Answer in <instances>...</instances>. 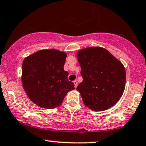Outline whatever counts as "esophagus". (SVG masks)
Wrapping results in <instances>:
<instances>
[{
    "mask_svg": "<svg viewBox=\"0 0 146 146\" xmlns=\"http://www.w3.org/2000/svg\"><path fill=\"white\" fill-rule=\"evenodd\" d=\"M73 84H74V85H75V88H76L77 86H78V82H77L76 80L73 81Z\"/></svg>",
    "mask_w": 146,
    "mask_h": 146,
    "instance_id": "obj_1",
    "label": "esophagus"
}]
</instances>
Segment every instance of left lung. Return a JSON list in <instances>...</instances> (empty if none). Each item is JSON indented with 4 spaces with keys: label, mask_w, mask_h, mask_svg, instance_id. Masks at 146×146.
I'll return each instance as SVG.
<instances>
[{
    "label": "left lung",
    "mask_w": 146,
    "mask_h": 146,
    "mask_svg": "<svg viewBox=\"0 0 146 146\" xmlns=\"http://www.w3.org/2000/svg\"><path fill=\"white\" fill-rule=\"evenodd\" d=\"M77 57L83 78L77 90L84 105L96 111L113 106L125 88L126 71L122 62L100 47L81 50Z\"/></svg>",
    "instance_id": "1"
}]
</instances>
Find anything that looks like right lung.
Returning <instances> with one entry per match:
<instances>
[{"mask_svg":"<svg viewBox=\"0 0 146 146\" xmlns=\"http://www.w3.org/2000/svg\"><path fill=\"white\" fill-rule=\"evenodd\" d=\"M66 53L43 50L24 58L22 63L23 88L29 99L38 106L54 109L62 104L74 84L68 80L64 70Z\"/></svg>","mask_w":146,"mask_h":146,"instance_id":"1","label":"right lung"}]
</instances>
